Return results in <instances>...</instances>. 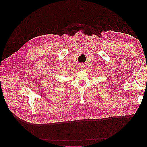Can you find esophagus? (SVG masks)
I'll use <instances>...</instances> for the list:
<instances>
[{
	"label": "esophagus",
	"instance_id": "esophagus-1",
	"mask_svg": "<svg viewBox=\"0 0 147 147\" xmlns=\"http://www.w3.org/2000/svg\"><path fill=\"white\" fill-rule=\"evenodd\" d=\"M80 68H81V69H84L85 68V65H83V64H82V65H80Z\"/></svg>",
	"mask_w": 147,
	"mask_h": 147
}]
</instances>
